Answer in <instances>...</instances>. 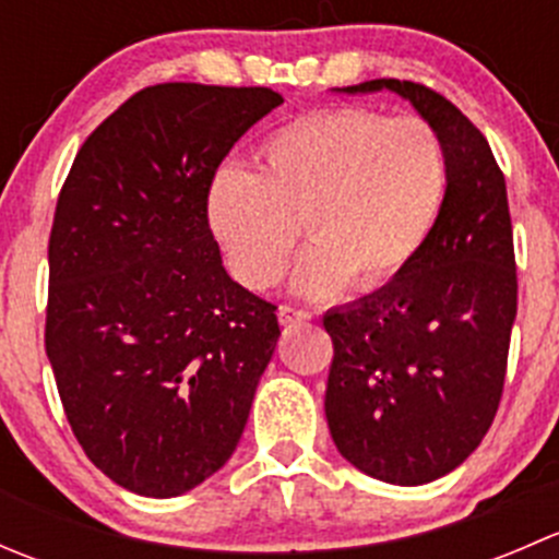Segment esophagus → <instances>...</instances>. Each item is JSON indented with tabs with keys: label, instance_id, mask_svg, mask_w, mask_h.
<instances>
[{
	"label": "esophagus",
	"instance_id": "obj_1",
	"mask_svg": "<svg viewBox=\"0 0 559 559\" xmlns=\"http://www.w3.org/2000/svg\"><path fill=\"white\" fill-rule=\"evenodd\" d=\"M311 313L302 311V308H292V306H281L278 308V321L281 324H295V321H308Z\"/></svg>",
	"mask_w": 559,
	"mask_h": 559
}]
</instances>
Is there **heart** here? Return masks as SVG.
<instances>
[{"mask_svg": "<svg viewBox=\"0 0 559 559\" xmlns=\"http://www.w3.org/2000/svg\"><path fill=\"white\" fill-rule=\"evenodd\" d=\"M447 183V151L430 123L332 107L275 129L257 173L218 170L207 224L248 289L278 281L302 224L311 248L292 273L295 292L326 297L352 284L368 295L419 257Z\"/></svg>", "mask_w": 559, "mask_h": 559, "instance_id": "obj_1", "label": "heart"}]
</instances>
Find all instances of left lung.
Segmentation results:
<instances>
[{
	"instance_id": "1",
	"label": "left lung",
	"mask_w": 559,
	"mask_h": 559,
	"mask_svg": "<svg viewBox=\"0 0 559 559\" xmlns=\"http://www.w3.org/2000/svg\"><path fill=\"white\" fill-rule=\"evenodd\" d=\"M337 94L392 92L447 151V197L419 257L373 295L324 313L335 357L324 414L357 471L419 487L467 460L503 394L516 264L506 178L484 134L441 94L365 81Z\"/></svg>"
}]
</instances>
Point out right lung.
Masks as SVG:
<instances>
[{
	"label": "right lung",
	"mask_w": 559,
	"mask_h": 559,
	"mask_svg": "<svg viewBox=\"0 0 559 559\" xmlns=\"http://www.w3.org/2000/svg\"><path fill=\"white\" fill-rule=\"evenodd\" d=\"M273 88L162 83L78 151L50 229L45 352L88 460L178 498L238 449L278 343L275 306L229 278L207 191Z\"/></svg>",
	"instance_id": "add662e5"
}]
</instances>
